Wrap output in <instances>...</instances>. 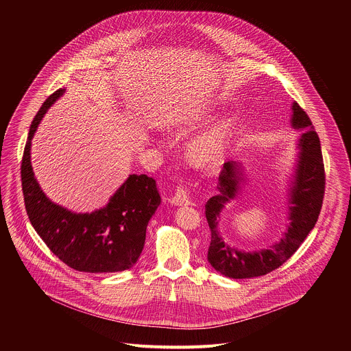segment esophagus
I'll list each match as a JSON object with an SVG mask.
<instances>
[{
	"instance_id": "1",
	"label": "esophagus",
	"mask_w": 351,
	"mask_h": 351,
	"mask_svg": "<svg viewBox=\"0 0 351 351\" xmlns=\"http://www.w3.org/2000/svg\"><path fill=\"white\" fill-rule=\"evenodd\" d=\"M170 202L174 204V205H178V206L192 204L189 189L185 185H178L177 189H176L174 196H171V199H170Z\"/></svg>"
}]
</instances>
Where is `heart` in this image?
<instances>
[{"label":"heart","instance_id":"b5f03b06","mask_svg":"<svg viewBox=\"0 0 351 351\" xmlns=\"http://www.w3.org/2000/svg\"><path fill=\"white\" fill-rule=\"evenodd\" d=\"M231 131L232 124L228 119L217 121L188 145L189 159L201 167L217 166L228 149Z\"/></svg>","mask_w":351,"mask_h":351}]
</instances>
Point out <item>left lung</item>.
<instances>
[{"instance_id": "left-lung-1", "label": "left lung", "mask_w": 351, "mask_h": 351, "mask_svg": "<svg viewBox=\"0 0 351 351\" xmlns=\"http://www.w3.org/2000/svg\"><path fill=\"white\" fill-rule=\"evenodd\" d=\"M292 127L302 131L300 154L295 178L289 192V227L284 238L266 250L245 252L224 243L217 231L219 215L224 204L232 200L242 178L241 165L226 162L219 176V195L205 204V216L210 228L208 262L212 267L230 278H252L265 276L287 262L300 247L315 227L324 199L326 173L319 136L311 119L298 102L292 106Z\"/></svg>"}]
</instances>
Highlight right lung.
<instances>
[{
    "mask_svg": "<svg viewBox=\"0 0 351 351\" xmlns=\"http://www.w3.org/2000/svg\"><path fill=\"white\" fill-rule=\"evenodd\" d=\"M58 89L43 102L29 127L21 159V186L29 221L63 263L85 273H114L131 269L139 259L146 230L160 204L156 182L146 174H131L105 208L73 213L51 202L31 166V141L51 105L63 95Z\"/></svg>",
    "mask_w": 351,
    "mask_h": 351,
    "instance_id": "right-lung-1",
    "label": "right lung"
}]
</instances>
